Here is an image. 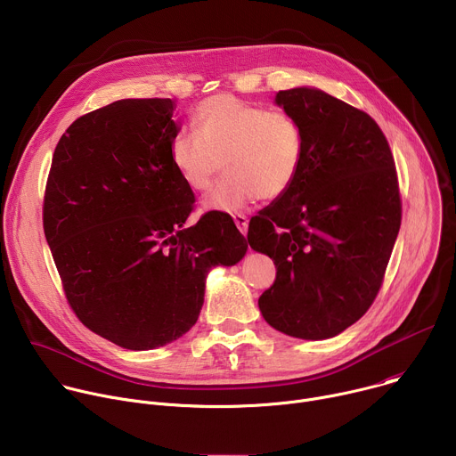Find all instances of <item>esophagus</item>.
I'll return each mask as SVG.
<instances>
[{
  "mask_svg": "<svg viewBox=\"0 0 456 456\" xmlns=\"http://www.w3.org/2000/svg\"><path fill=\"white\" fill-rule=\"evenodd\" d=\"M232 220H234L236 227L240 229V232L245 236L247 229H248V218L245 215H241V213H236V215H232Z\"/></svg>",
  "mask_w": 456,
  "mask_h": 456,
  "instance_id": "esophagus-1",
  "label": "esophagus"
}]
</instances>
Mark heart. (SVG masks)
Here are the masks:
<instances>
[{
  "label": "heart",
  "mask_w": 456,
  "mask_h": 456,
  "mask_svg": "<svg viewBox=\"0 0 456 456\" xmlns=\"http://www.w3.org/2000/svg\"><path fill=\"white\" fill-rule=\"evenodd\" d=\"M191 127L169 144V162L180 180L202 192L222 166L227 171L204 199L206 209L232 213L259 197L274 200L299 178L305 135L289 111L218 94L194 108Z\"/></svg>",
  "instance_id": "heart-1"
}]
</instances>
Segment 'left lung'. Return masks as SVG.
Instances as JSON below:
<instances>
[{
  "mask_svg": "<svg viewBox=\"0 0 456 456\" xmlns=\"http://www.w3.org/2000/svg\"><path fill=\"white\" fill-rule=\"evenodd\" d=\"M305 157L292 189L248 224V245L273 257L257 299L273 329L297 339L339 336L373 303L401 227L395 162L377 122L319 88L278 92Z\"/></svg>",
  "mask_w": 456,
  "mask_h": 456,
  "instance_id": "1",
  "label": "left lung"
}]
</instances>
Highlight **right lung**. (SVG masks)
Segmentation results:
<instances>
[{
  "instance_id": "right-lung-1",
  "label": "right lung",
  "mask_w": 456,
  "mask_h": 456,
  "mask_svg": "<svg viewBox=\"0 0 456 456\" xmlns=\"http://www.w3.org/2000/svg\"><path fill=\"white\" fill-rule=\"evenodd\" d=\"M171 99H122L79 117L57 142L43 227L64 292L85 327L151 350L197 322L208 273L247 240L224 213L185 227L192 191L169 162Z\"/></svg>"
}]
</instances>
